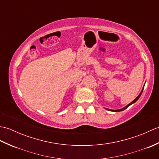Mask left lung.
Returning <instances> with one entry per match:
<instances>
[{
  "label": "left lung",
  "instance_id": "obj_1",
  "mask_svg": "<svg viewBox=\"0 0 159 159\" xmlns=\"http://www.w3.org/2000/svg\"><path fill=\"white\" fill-rule=\"evenodd\" d=\"M143 88H144V87H143V89H142V90H141V92H140V93L139 94V96H138L135 99H134L133 101H132V102H130V103H129L128 104V105H126V107H124V108H122V109H117V110H113V109H107V110H109V111H115V112H118V111H124V109H127V108L129 107V106H130L131 104H133V103H134V102H136L138 100V99L139 98V97L141 96V93H142V92H143Z\"/></svg>",
  "mask_w": 159,
  "mask_h": 159
}]
</instances>
